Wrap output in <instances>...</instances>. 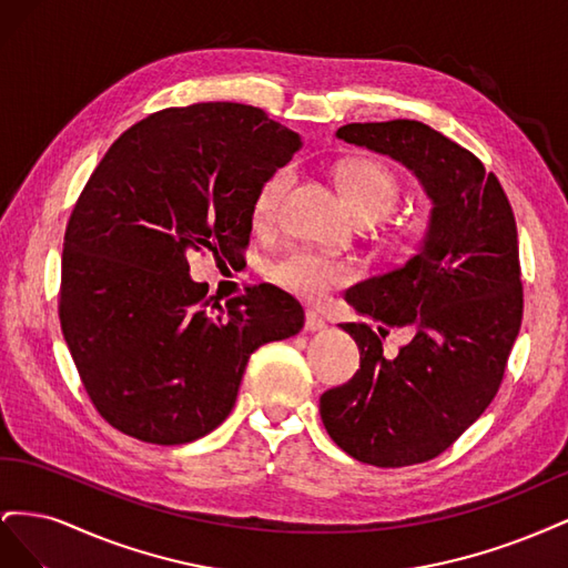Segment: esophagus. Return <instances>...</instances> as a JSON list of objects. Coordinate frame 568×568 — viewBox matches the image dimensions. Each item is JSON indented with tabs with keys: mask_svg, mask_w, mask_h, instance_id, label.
Masks as SVG:
<instances>
[{
	"mask_svg": "<svg viewBox=\"0 0 568 568\" xmlns=\"http://www.w3.org/2000/svg\"><path fill=\"white\" fill-rule=\"evenodd\" d=\"M326 329V322L317 313H307L305 315V332H322Z\"/></svg>",
	"mask_w": 568,
	"mask_h": 568,
	"instance_id": "1",
	"label": "esophagus"
}]
</instances>
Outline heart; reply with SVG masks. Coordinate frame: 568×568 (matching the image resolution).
Returning <instances> with one entry per match:
<instances>
[{
  "label": "heart",
  "mask_w": 568,
  "mask_h": 568,
  "mask_svg": "<svg viewBox=\"0 0 568 568\" xmlns=\"http://www.w3.org/2000/svg\"><path fill=\"white\" fill-rule=\"evenodd\" d=\"M343 194L359 220L372 222L388 215L400 199V184L390 170L374 159H353L338 170ZM294 182V168L280 165L255 189L251 220L255 227H265L280 211V203ZM272 280L291 294L305 301H322L336 286L355 277L351 263L315 251H296L270 267Z\"/></svg>",
  "instance_id": "heart-1"
}]
</instances>
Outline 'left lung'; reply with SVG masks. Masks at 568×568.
Masks as SVG:
<instances>
[{"mask_svg": "<svg viewBox=\"0 0 568 568\" xmlns=\"http://www.w3.org/2000/svg\"><path fill=\"white\" fill-rule=\"evenodd\" d=\"M336 136L400 161L434 203L419 251L346 291L379 332L341 324L357 343L359 369L320 398L343 453L372 467H409L448 450L503 384L524 317L517 220L500 180L419 120L351 123ZM390 325L416 332L395 358L381 346Z\"/></svg>", "mask_w": 568, "mask_h": 568, "instance_id": "1", "label": "left lung"}]
</instances>
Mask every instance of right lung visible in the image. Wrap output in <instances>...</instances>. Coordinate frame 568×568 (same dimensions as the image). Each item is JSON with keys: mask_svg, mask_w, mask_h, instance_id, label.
I'll return each instance as SVG.
<instances>
[{"mask_svg": "<svg viewBox=\"0 0 568 568\" xmlns=\"http://www.w3.org/2000/svg\"><path fill=\"white\" fill-rule=\"evenodd\" d=\"M301 136L263 109L209 101L125 130L94 168L63 236L59 320L80 382L113 428L182 445L236 403L248 357L303 329L272 284L225 305L189 277L192 253L248 248L255 189Z\"/></svg>", "mask_w": 568, "mask_h": 568, "instance_id": "right-lung-1", "label": "right lung"}]
</instances>
